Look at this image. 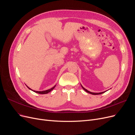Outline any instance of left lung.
Listing matches in <instances>:
<instances>
[{
    "label": "left lung",
    "instance_id": "1",
    "mask_svg": "<svg viewBox=\"0 0 135 135\" xmlns=\"http://www.w3.org/2000/svg\"><path fill=\"white\" fill-rule=\"evenodd\" d=\"M81 87H82V88L84 89V90L85 91V92H87V93H90V94H92V95H100V94H102V93H104L105 92H106V91H105V92H100V93H93V92H90V91H88V90H87L85 88H84L82 85H81Z\"/></svg>",
    "mask_w": 135,
    "mask_h": 135
}]
</instances>
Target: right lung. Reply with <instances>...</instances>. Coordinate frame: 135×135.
Instances as JSON below:
<instances>
[{"instance_id":"add662e5","label":"right lung","mask_w":135,"mask_h":135,"mask_svg":"<svg viewBox=\"0 0 135 135\" xmlns=\"http://www.w3.org/2000/svg\"><path fill=\"white\" fill-rule=\"evenodd\" d=\"M27 86V85H26ZM56 87V85H55L54 87H53L52 88H51V89H47V90H46V91H34V90H32V89H31V88H30L29 87H28V86H27V87L29 89H30V90H31V91H32L33 92H35V93H39V94H47V93H49L50 92H51V91H52L53 89H54V88Z\"/></svg>"}]
</instances>
